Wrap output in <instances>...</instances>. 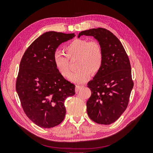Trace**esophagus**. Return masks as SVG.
<instances>
[{
	"mask_svg": "<svg viewBox=\"0 0 153 153\" xmlns=\"http://www.w3.org/2000/svg\"><path fill=\"white\" fill-rule=\"evenodd\" d=\"M82 86H80V85H76V87H75V91L76 93H78V92L80 91V90L82 89Z\"/></svg>",
	"mask_w": 153,
	"mask_h": 153,
	"instance_id": "1",
	"label": "esophagus"
}]
</instances>
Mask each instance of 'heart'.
Wrapping results in <instances>:
<instances>
[{"label":"heart","mask_w":153,"mask_h":153,"mask_svg":"<svg viewBox=\"0 0 153 153\" xmlns=\"http://www.w3.org/2000/svg\"><path fill=\"white\" fill-rule=\"evenodd\" d=\"M64 50L69 59H78L76 67L78 69L69 77L72 82L83 84L89 79L91 73H98L103 66V49L97 41L75 39L66 46ZM53 62L61 75L68 77L70 75L69 60L65 55L56 51L53 54Z\"/></svg>","instance_id":"1"}]
</instances>
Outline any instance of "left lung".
Listing matches in <instances>:
<instances>
[{
	"mask_svg": "<svg viewBox=\"0 0 153 153\" xmlns=\"http://www.w3.org/2000/svg\"><path fill=\"white\" fill-rule=\"evenodd\" d=\"M94 37L101 45L103 62L100 71L87 85L91 96L87 101L90 119L101 124H110L126 109L133 87L131 65L121 41L110 31L103 28L80 32L81 36Z\"/></svg>",
	"mask_w": 153,
	"mask_h": 153,
	"instance_id": "left-lung-1",
	"label": "left lung"
}]
</instances>
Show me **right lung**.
Returning a JSON list of instances; mask_svg holds the SVG:
<instances>
[{
    "label": "right lung",
    "instance_id": "right-lung-1",
    "mask_svg": "<svg viewBox=\"0 0 153 153\" xmlns=\"http://www.w3.org/2000/svg\"><path fill=\"white\" fill-rule=\"evenodd\" d=\"M75 34L49 31L29 46L21 60L16 90L27 116L38 126L51 128L65 117L64 101L75 94V86L61 75L53 54Z\"/></svg>",
    "mask_w": 153,
    "mask_h": 153
}]
</instances>
